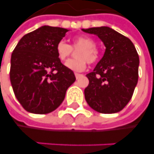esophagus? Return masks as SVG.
I'll list each match as a JSON object with an SVG mask.
<instances>
[{"label": "esophagus", "instance_id": "34e87169", "mask_svg": "<svg viewBox=\"0 0 154 154\" xmlns=\"http://www.w3.org/2000/svg\"><path fill=\"white\" fill-rule=\"evenodd\" d=\"M75 78L78 79L82 75H81V74H79V73H75Z\"/></svg>", "mask_w": 154, "mask_h": 154}]
</instances>
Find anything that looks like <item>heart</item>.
I'll return each mask as SVG.
<instances>
[{
	"mask_svg": "<svg viewBox=\"0 0 154 154\" xmlns=\"http://www.w3.org/2000/svg\"><path fill=\"white\" fill-rule=\"evenodd\" d=\"M73 50H79L75 54L77 59L70 60L65 63V66L73 71H82L85 69L87 63L94 64L100 59V52L97 50L96 43L89 36L74 37L72 39V45L67 44L64 40H60L55 47L58 58L61 61H65L70 57Z\"/></svg>",
	"mask_w": 154,
	"mask_h": 154,
	"instance_id": "b5f03b06",
	"label": "heart"
}]
</instances>
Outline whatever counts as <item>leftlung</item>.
I'll list each match as a JSON object with an SVG mask.
<instances>
[{
  "instance_id": "8db88e82",
  "label": "left lung",
  "mask_w": 154,
  "mask_h": 154,
  "mask_svg": "<svg viewBox=\"0 0 154 154\" xmlns=\"http://www.w3.org/2000/svg\"><path fill=\"white\" fill-rule=\"evenodd\" d=\"M96 35L105 45L103 58L86 75V102L102 114L119 112L131 100L138 79L139 57L131 40L108 26L82 29Z\"/></svg>"
}]
</instances>
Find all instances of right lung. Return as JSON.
<instances>
[{"instance_id":"add662e5","label":"right lung","mask_w":154,"mask_h":154,"mask_svg":"<svg viewBox=\"0 0 154 154\" xmlns=\"http://www.w3.org/2000/svg\"><path fill=\"white\" fill-rule=\"evenodd\" d=\"M69 30L44 26L25 35L14 49L10 79L16 99L33 114H49L60 106L75 81L62 64L55 47Z\"/></svg>"}]
</instances>
